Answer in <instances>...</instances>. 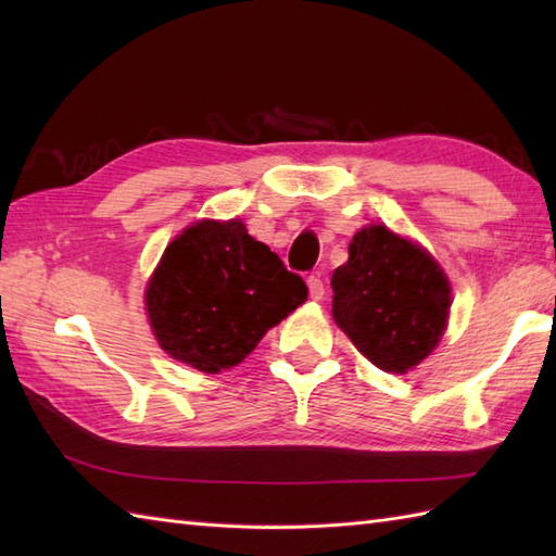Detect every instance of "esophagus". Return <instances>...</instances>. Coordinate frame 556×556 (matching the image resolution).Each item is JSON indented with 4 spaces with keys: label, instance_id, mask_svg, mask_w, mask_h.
<instances>
[{
    "label": "esophagus",
    "instance_id": "34e87169",
    "mask_svg": "<svg viewBox=\"0 0 556 556\" xmlns=\"http://www.w3.org/2000/svg\"><path fill=\"white\" fill-rule=\"evenodd\" d=\"M308 291H311V299H313V301H323V296H325L323 279L317 277V275H311V277H308Z\"/></svg>",
    "mask_w": 556,
    "mask_h": 556
}]
</instances>
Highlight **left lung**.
Segmentation results:
<instances>
[{
  "label": "left lung",
  "mask_w": 556,
  "mask_h": 556,
  "mask_svg": "<svg viewBox=\"0 0 556 556\" xmlns=\"http://www.w3.org/2000/svg\"><path fill=\"white\" fill-rule=\"evenodd\" d=\"M332 289L334 323L380 370L404 375L440 344L452 305L448 279L428 251L382 224L353 236Z\"/></svg>",
  "instance_id": "obj_1"
}]
</instances>
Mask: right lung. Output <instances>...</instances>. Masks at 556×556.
Masks as SVG:
<instances>
[{
  "mask_svg": "<svg viewBox=\"0 0 556 556\" xmlns=\"http://www.w3.org/2000/svg\"><path fill=\"white\" fill-rule=\"evenodd\" d=\"M305 299V281L241 219H200L176 236L146 291L160 346L212 375L239 365Z\"/></svg>",
  "mask_w": 556,
  "mask_h": 556,
  "instance_id": "add662e5",
  "label": "right lung"
}]
</instances>
